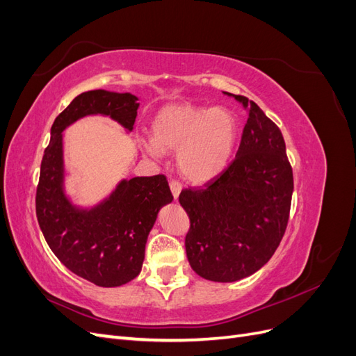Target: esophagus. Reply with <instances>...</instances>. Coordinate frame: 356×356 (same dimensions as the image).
<instances>
[{
  "label": "esophagus",
  "mask_w": 356,
  "mask_h": 356,
  "mask_svg": "<svg viewBox=\"0 0 356 356\" xmlns=\"http://www.w3.org/2000/svg\"><path fill=\"white\" fill-rule=\"evenodd\" d=\"M169 187H170V191H172V196H174V199L177 200V199H178V196H179L181 190H182L181 182H179V181H177V179H172V181L169 182Z\"/></svg>",
  "instance_id": "obj_1"
}]
</instances>
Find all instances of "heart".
<instances>
[{
  "mask_svg": "<svg viewBox=\"0 0 356 356\" xmlns=\"http://www.w3.org/2000/svg\"><path fill=\"white\" fill-rule=\"evenodd\" d=\"M239 126L232 111L177 102L160 108L152 120L147 152L160 157L178 152L181 174L195 182H207L225 169L238 141Z\"/></svg>",
  "mask_w": 356,
  "mask_h": 356,
  "instance_id": "obj_1",
  "label": "heart"
}]
</instances>
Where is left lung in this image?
Returning a JSON list of instances; mask_svg holds the SVG:
<instances>
[{
    "mask_svg": "<svg viewBox=\"0 0 356 356\" xmlns=\"http://www.w3.org/2000/svg\"><path fill=\"white\" fill-rule=\"evenodd\" d=\"M233 96L248 110L234 160L203 188L179 195L190 218L188 263L213 282L239 281L270 260L286 230L294 190L281 129L254 101Z\"/></svg>",
    "mask_w": 356,
    "mask_h": 356,
    "instance_id": "obj_1",
    "label": "left lung"
}]
</instances>
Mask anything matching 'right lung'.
Wrapping results in <instances>:
<instances>
[{
  "instance_id": "add662e5",
  "label": "right lung",
  "mask_w": 356,
  "mask_h": 356,
  "mask_svg": "<svg viewBox=\"0 0 356 356\" xmlns=\"http://www.w3.org/2000/svg\"><path fill=\"white\" fill-rule=\"evenodd\" d=\"M131 93L89 90L71 101L50 131L41 160L35 211L40 229L59 261L98 286H120L141 272L148 233L159 209L172 202L165 175L123 179L92 209H79L63 193V129L90 114L110 115L132 131L139 104Z\"/></svg>"
}]
</instances>
